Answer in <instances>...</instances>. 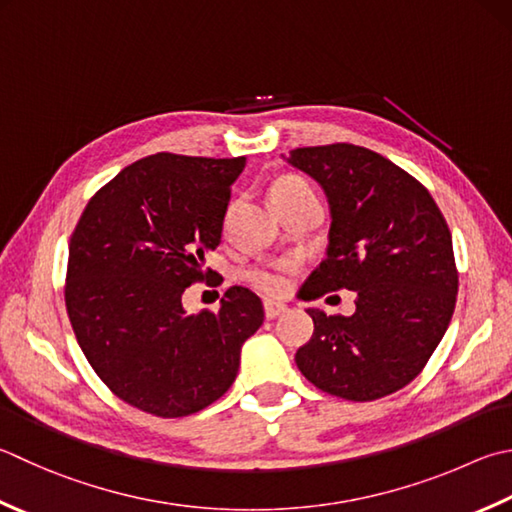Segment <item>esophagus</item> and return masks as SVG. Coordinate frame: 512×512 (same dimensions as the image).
I'll return each mask as SVG.
<instances>
[{
    "instance_id": "obj_1",
    "label": "esophagus",
    "mask_w": 512,
    "mask_h": 512,
    "mask_svg": "<svg viewBox=\"0 0 512 512\" xmlns=\"http://www.w3.org/2000/svg\"><path fill=\"white\" fill-rule=\"evenodd\" d=\"M285 310H287V305H285V303H278V301H265V316L269 318V321H272V318H276V316H281Z\"/></svg>"
}]
</instances>
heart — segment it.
I'll return each instance as SVG.
<instances>
[{
	"label": "heart",
	"instance_id": "obj_1",
	"mask_svg": "<svg viewBox=\"0 0 512 512\" xmlns=\"http://www.w3.org/2000/svg\"><path fill=\"white\" fill-rule=\"evenodd\" d=\"M296 187H307V182L303 178L287 176V178H281L278 182H274V187H272V191H269V196L283 194V191L296 189ZM294 269H296V265L292 263V260H276V263L256 265L247 272V281L252 283V287L258 289L260 294L283 296V294L289 292V287H292Z\"/></svg>",
	"mask_w": 512,
	"mask_h": 512
}]
</instances>
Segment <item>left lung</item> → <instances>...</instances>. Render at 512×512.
<instances>
[{
    "mask_svg": "<svg viewBox=\"0 0 512 512\" xmlns=\"http://www.w3.org/2000/svg\"><path fill=\"white\" fill-rule=\"evenodd\" d=\"M285 160L323 187L332 216L327 258L303 298L356 292L352 316L307 310L314 334L298 347V370L347 401L388 397L426 368L455 312L446 218L417 178L365 147H303Z\"/></svg>",
    "mask_w": 512,
    "mask_h": 512,
    "instance_id": "obj_1",
    "label": "left lung"
}]
</instances>
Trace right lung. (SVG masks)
<instances>
[{"mask_svg": "<svg viewBox=\"0 0 512 512\" xmlns=\"http://www.w3.org/2000/svg\"><path fill=\"white\" fill-rule=\"evenodd\" d=\"M247 158L156 153L95 194L69 245L64 301L86 361L115 397L153 417L207 408L231 388L263 303L229 287L220 310L187 314L182 294L209 281L227 205Z\"/></svg>", "mask_w": 512, "mask_h": 512, "instance_id": "add662e5", "label": "right lung"}]
</instances>
